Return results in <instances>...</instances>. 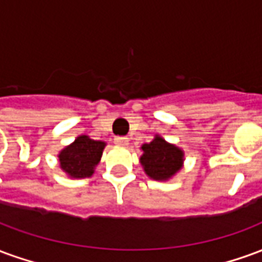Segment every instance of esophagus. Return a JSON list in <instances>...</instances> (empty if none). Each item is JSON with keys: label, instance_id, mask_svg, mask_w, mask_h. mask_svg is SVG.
Here are the masks:
<instances>
[{"label": "esophagus", "instance_id": "esophagus-1", "mask_svg": "<svg viewBox=\"0 0 262 262\" xmlns=\"http://www.w3.org/2000/svg\"><path fill=\"white\" fill-rule=\"evenodd\" d=\"M114 142L115 144H118V146H127V144H129V139L125 136H116Z\"/></svg>", "mask_w": 262, "mask_h": 262}]
</instances>
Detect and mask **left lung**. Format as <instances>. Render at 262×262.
<instances>
[{
  "instance_id": "obj_1",
  "label": "left lung",
  "mask_w": 262,
  "mask_h": 262,
  "mask_svg": "<svg viewBox=\"0 0 262 262\" xmlns=\"http://www.w3.org/2000/svg\"><path fill=\"white\" fill-rule=\"evenodd\" d=\"M142 150L140 163L144 172L151 180L167 181L181 170L184 151L165 142L163 137L156 136L150 143L143 144Z\"/></svg>"
}]
</instances>
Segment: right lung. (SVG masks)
<instances>
[{
	"label": "right lung",
	"instance_id": "1",
	"mask_svg": "<svg viewBox=\"0 0 262 262\" xmlns=\"http://www.w3.org/2000/svg\"><path fill=\"white\" fill-rule=\"evenodd\" d=\"M105 142L92 140L85 135L78 136L59 154L60 168L71 178H86L94 174L102 157Z\"/></svg>",
	"mask_w": 262,
	"mask_h": 262
}]
</instances>
